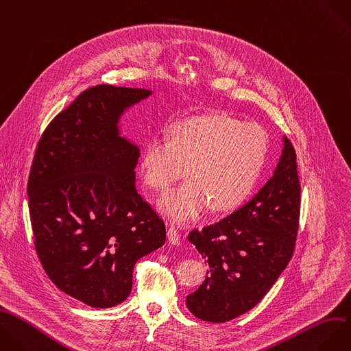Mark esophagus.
I'll list each match as a JSON object with an SVG mask.
<instances>
[{
	"label": "esophagus",
	"mask_w": 351,
	"mask_h": 351,
	"mask_svg": "<svg viewBox=\"0 0 351 351\" xmlns=\"http://www.w3.org/2000/svg\"><path fill=\"white\" fill-rule=\"evenodd\" d=\"M167 237H169V241H170L171 244L180 245V233H178V230H177L176 228L170 226V228L167 229Z\"/></svg>",
	"instance_id": "esophagus-1"
}]
</instances>
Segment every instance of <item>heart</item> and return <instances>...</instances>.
Listing matches in <instances>:
<instances>
[{
	"mask_svg": "<svg viewBox=\"0 0 351 351\" xmlns=\"http://www.w3.org/2000/svg\"><path fill=\"white\" fill-rule=\"evenodd\" d=\"M267 151V133L259 123L211 112L178 122L169 138H151L141 171L149 188L166 192L186 170L189 181L159 202L167 217L186 222L208 206L222 213L241 204L262 173Z\"/></svg>",
	"mask_w": 351,
	"mask_h": 351,
	"instance_id": "obj_1",
	"label": "heart"
}]
</instances>
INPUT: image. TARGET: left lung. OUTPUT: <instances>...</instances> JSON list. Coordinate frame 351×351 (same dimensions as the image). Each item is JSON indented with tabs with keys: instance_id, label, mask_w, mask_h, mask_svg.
I'll use <instances>...</instances> for the list:
<instances>
[{
	"instance_id": "8db88e82",
	"label": "left lung",
	"mask_w": 351,
	"mask_h": 351,
	"mask_svg": "<svg viewBox=\"0 0 351 351\" xmlns=\"http://www.w3.org/2000/svg\"><path fill=\"white\" fill-rule=\"evenodd\" d=\"M300 213L296 154L284 137L273 177L243 207L188 240L207 262L206 280L186 296L203 321L226 322L251 310L287 267L295 248Z\"/></svg>"
}]
</instances>
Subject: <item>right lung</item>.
<instances>
[{
    "instance_id": "add662e5",
    "label": "right lung",
    "mask_w": 351,
    "mask_h": 351,
    "mask_svg": "<svg viewBox=\"0 0 351 351\" xmlns=\"http://www.w3.org/2000/svg\"><path fill=\"white\" fill-rule=\"evenodd\" d=\"M147 89L97 85L43 133L27 193L36 251L53 284L96 308L122 303L136 262L166 241L165 222L136 189L137 145L119 133Z\"/></svg>"
}]
</instances>
